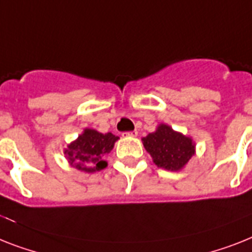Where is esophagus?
I'll return each mask as SVG.
<instances>
[{"label":"esophagus","mask_w":252,"mask_h":252,"mask_svg":"<svg viewBox=\"0 0 252 252\" xmlns=\"http://www.w3.org/2000/svg\"><path fill=\"white\" fill-rule=\"evenodd\" d=\"M124 136H136L138 135V132L136 131H127V132H124Z\"/></svg>","instance_id":"1"}]
</instances>
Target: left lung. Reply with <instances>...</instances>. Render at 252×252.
<instances>
[{
  "instance_id": "left-lung-1",
  "label": "left lung",
  "mask_w": 252,
  "mask_h": 252,
  "mask_svg": "<svg viewBox=\"0 0 252 252\" xmlns=\"http://www.w3.org/2000/svg\"><path fill=\"white\" fill-rule=\"evenodd\" d=\"M143 144L156 165L168 171L180 170L194 155L192 139L175 132L167 125H159L156 132L143 138Z\"/></svg>"
}]
</instances>
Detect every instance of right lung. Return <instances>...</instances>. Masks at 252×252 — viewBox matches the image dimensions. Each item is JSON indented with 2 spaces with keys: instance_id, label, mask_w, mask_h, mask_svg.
Listing matches in <instances>:
<instances>
[{
  "instance_id": "obj_1",
  "label": "right lung",
  "mask_w": 252,
  "mask_h": 252,
  "mask_svg": "<svg viewBox=\"0 0 252 252\" xmlns=\"http://www.w3.org/2000/svg\"><path fill=\"white\" fill-rule=\"evenodd\" d=\"M117 139L118 136L112 132L101 134L86 128L76 141L68 145L65 155L70 165L81 171H99L107 166L104 157L113 149L114 141Z\"/></svg>"
}]
</instances>
